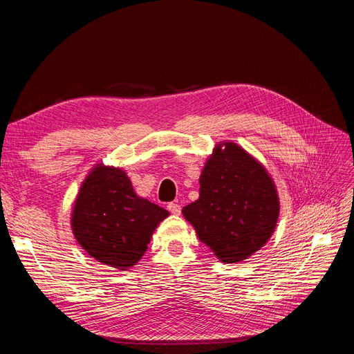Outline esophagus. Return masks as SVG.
<instances>
[{"label": "esophagus", "mask_w": 354, "mask_h": 354, "mask_svg": "<svg viewBox=\"0 0 354 354\" xmlns=\"http://www.w3.org/2000/svg\"><path fill=\"white\" fill-rule=\"evenodd\" d=\"M168 211H169L171 214H174V216H180V214H181L180 203H177V202H169V203H168Z\"/></svg>", "instance_id": "obj_1"}]
</instances>
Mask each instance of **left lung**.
I'll list each match as a JSON object with an SVG mask.
<instances>
[{
  "mask_svg": "<svg viewBox=\"0 0 354 354\" xmlns=\"http://www.w3.org/2000/svg\"><path fill=\"white\" fill-rule=\"evenodd\" d=\"M199 183V199L183 208V216L220 261H243L270 239L279 198L266 168L242 147L218 145Z\"/></svg>",
  "mask_w": 354,
  "mask_h": 354,
  "instance_id": "left-lung-1",
  "label": "left lung"
}]
</instances>
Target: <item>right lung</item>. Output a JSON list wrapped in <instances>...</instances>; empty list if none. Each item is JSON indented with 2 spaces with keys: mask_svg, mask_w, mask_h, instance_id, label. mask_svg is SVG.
<instances>
[{
  "mask_svg": "<svg viewBox=\"0 0 354 354\" xmlns=\"http://www.w3.org/2000/svg\"><path fill=\"white\" fill-rule=\"evenodd\" d=\"M169 212L138 198L121 168L95 165L72 211L75 239L93 259L127 270L142 259L153 230Z\"/></svg>",
  "mask_w": 354,
  "mask_h": 354,
  "instance_id": "obj_1",
  "label": "right lung"
}]
</instances>
